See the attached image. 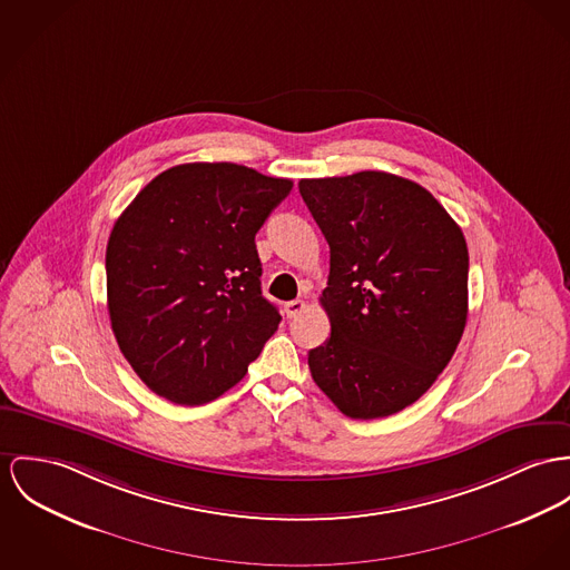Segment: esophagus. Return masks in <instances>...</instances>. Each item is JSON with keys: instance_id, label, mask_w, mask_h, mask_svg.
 Wrapping results in <instances>:
<instances>
[{"instance_id": "esophagus-1", "label": "esophagus", "mask_w": 570, "mask_h": 570, "mask_svg": "<svg viewBox=\"0 0 570 570\" xmlns=\"http://www.w3.org/2000/svg\"><path fill=\"white\" fill-rule=\"evenodd\" d=\"M304 309H306V302H304V299H293V302H288V304L284 306V312H286L288 318L299 316Z\"/></svg>"}]
</instances>
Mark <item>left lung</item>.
Listing matches in <instances>:
<instances>
[{
	"instance_id": "1",
	"label": "left lung",
	"mask_w": 570,
	"mask_h": 570,
	"mask_svg": "<svg viewBox=\"0 0 570 570\" xmlns=\"http://www.w3.org/2000/svg\"><path fill=\"white\" fill-rule=\"evenodd\" d=\"M330 245V338L307 353L316 386L350 419H382L428 393L462 338L469 249L436 197L405 177L302 179Z\"/></svg>"
}]
</instances>
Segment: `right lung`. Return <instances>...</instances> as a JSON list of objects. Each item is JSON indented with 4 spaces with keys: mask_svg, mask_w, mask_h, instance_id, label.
Here are the masks:
<instances>
[{
    "mask_svg": "<svg viewBox=\"0 0 570 570\" xmlns=\"http://www.w3.org/2000/svg\"><path fill=\"white\" fill-rule=\"evenodd\" d=\"M291 188L234 163L177 165L117 219L106 247L110 325L154 393L208 403L275 334L282 316L263 297L256 234Z\"/></svg>",
    "mask_w": 570,
    "mask_h": 570,
    "instance_id": "obj_1",
    "label": "right lung"
}]
</instances>
